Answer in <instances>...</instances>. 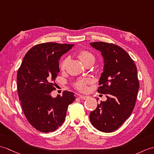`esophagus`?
<instances>
[{"mask_svg": "<svg viewBox=\"0 0 154 154\" xmlns=\"http://www.w3.org/2000/svg\"><path fill=\"white\" fill-rule=\"evenodd\" d=\"M79 97L81 99H83V100H85V99H87L88 98V96H84V95H81V94H79Z\"/></svg>", "mask_w": 154, "mask_h": 154, "instance_id": "34e87169", "label": "esophagus"}]
</instances>
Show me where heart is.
Masks as SVG:
<instances>
[{
	"label": "heart",
	"mask_w": 154,
	"mask_h": 154,
	"mask_svg": "<svg viewBox=\"0 0 154 154\" xmlns=\"http://www.w3.org/2000/svg\"><path fill=\"white\" fill-rule=\"evenodd\" d=\"M79 58L82 62L83 64L86 63L87 62H89L92 60H94V56H93L92 53L87 51H83L79 53L78 54ZM67 62V60H64L63 62L61 63V69H63L65 67L66 63ZM90 79H81L75 83V87L78 89V90L81 91H85L87 90V85L90 82Z\"/></svg>",
	"instance_id": "b5f03b06"
}]
</instances>
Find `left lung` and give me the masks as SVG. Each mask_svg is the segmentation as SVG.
Instances as JSON below:
<instances>
[{
    "instance_id": "1",
    "label": "left lung",
    "mask_w": 154,
    "mask_h": 154,
    "mask_svg": "<svg viewBox=\"0 0 154 154\" xmlns=\"http://www.w3.org/2000/svg\"><path fill=\"white\" fill-rule=\"evenodd\" d=\"M101 52L103 69L98 92L106 94V101L90 113V121L96 129L112 133L131 115L139 89L137 68L128 54L120 46L103 42H91Z\"/></svg>"
}]
</instances>
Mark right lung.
<instances>
[{
	"mask_svg": "<svg viewBox=\"0 0 154 154\" xmlns=\"http://www.w3.org/2000/svg\"><path fill=\"white\" fill-rule=\"evenodd\" d=\"M74 45L46 42L33 46L24 56L17 71V85L21 108L27 121L42 133L56 131L65 120L75 96L69 91L53 98L60 72L59 60Z\"/></svg>",
	"mask_w": 154,
	"mask_h": 154,
	"instance_id": "right-lung-1",
	"label": "right lung"
}]
</instances>
